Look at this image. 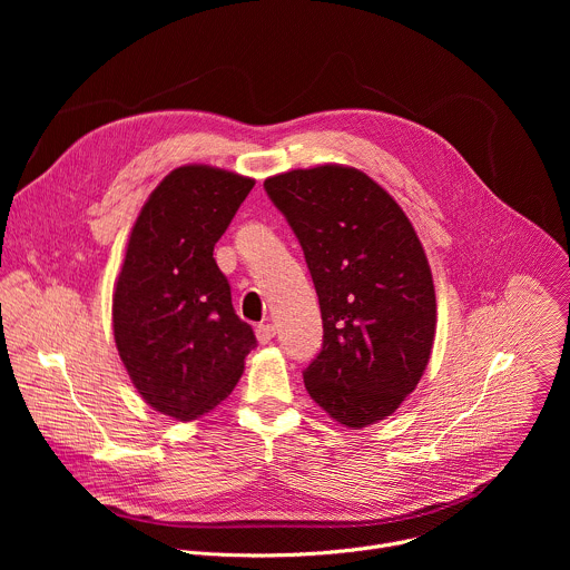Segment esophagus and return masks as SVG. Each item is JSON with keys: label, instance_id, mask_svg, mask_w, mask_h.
<instances>
[{"label": "esophagus", "instance_id": "obj_1", "mask_svg": "<svg viewBox=\"0 0 570 570\" xmlns=\"http://www.w3.org/2000/svg\"><path fill=\"white\" fill-rule=\"evenodd\" d=\"M275 327H273V324H259V327H257V338H259V343L262 345H268L273 338H275Z\"/></svg>", "mask_w": 570, "mask_h": 570}]
</instances>
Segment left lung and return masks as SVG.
Listing matches in <instances>:
<instances>
[{
  "mask_svg": "<svg viewBox=\"0 0 570 570\" xmlns=\"http://www.w3.org/2000/svg\"><path fill=\"white\" fill-rule=\"evenodd\" d=\"M264 189L299 240L320 302L324 336L306 392L347 429L390 417L435 338L433 275L413 223L354 167L295 169Z\"/></svg>",
  "mask_w": 570,
  "mask_h": 570,
  "instance_id": "8db88e82",
  "label": "left lung"
}]
</instances>
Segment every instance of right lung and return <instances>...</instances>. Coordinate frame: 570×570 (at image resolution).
Here are the masks:
<instances>
[{
  "instance_id": "right-lung-1",
  "label": "right lung",
  "mask_w": 570,
  "mask_h": 570,
  "mask_svg": "<svg viewBox=\"0 0 570 570\" xmlns=\"http://www.w3.org/2000/svg\"><path fill=\"white\" fill-rule=\"evenodd\" d=\"M253 187V178L216 167H178L132 225L112 330L132 385L161 415L191 422L214 411L257 345L214 259L216 240Z\"/></svg>"
}]
</instances>
